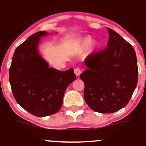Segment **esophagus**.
Returning <instances> with one entry per match:
<instances>
[{"mask_svg": "<svg viewBox=\"0 0 146 146\" xmlns=\"http://www.w3.org/2000/svg\"><path fill=\"white\" fill-rule=\"evenodd\" d=\"M74 73H75V74L77 75V76H80V75L81 74V69L79 68H75V69L74 70Z\"/></svg>", "mask_w": 146, "mask_h": 146, "instance_id": "obj_1", "label": "esophagus"}]
</instances>
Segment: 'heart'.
I'll use <instances>...</instances> for the list:
<instances>
[{"mask_svg":"<svg viewBox=\"0 0 146 146\" xmlns=\"http://www.w3.org/2000/svg\"><path fill=\"white\" fill-rule=\"evenodd\" d=\"M93 42V39L90 36H86L82 40L80 43V46L79 47L81 50H85L87 48H88L90 46V44ZM98 45V44H97Z\"/></svg>","mask_w":146,"mask_h":146,"instance_id":"b5f03b06","label":"heart"}]
</instances>
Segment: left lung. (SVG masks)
I'll use <instances>...</instances> for the list:
<instances>
[{"label":"left lung","mask_w":146,"mask_h":146,"mask_svg":"<svg viewBox=\"0 0 146 146\" xmlns=\"http://www.w3.org/2000/svg\"><path fill=\"white\" fill-rule=\"evenodd\" d=\"M105 49L84 60L87 69L80 75L84 97L92 110L100 113L118 111L127 105L138 82L136 53L119 33L107 28Z\"/></svg>","instance_id":"left-lung-1"}]
</instances>
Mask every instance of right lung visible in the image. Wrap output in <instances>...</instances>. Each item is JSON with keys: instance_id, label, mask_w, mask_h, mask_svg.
<instances>
[{"instance_id": "right-lung-1", "label": "right lung", "mask_w": 146, "mask_h": 146, "mask_svg": "<svg viewBox=\"0 0 146 146\" xmlns=\"http://www.w3.org/2000/svg\"><path fill=\"white\" fill-rule=\"evenodd\" d=\"M46 31L31 35L15 50L9 68V82L15 100L36 117L58 113L65 90L76 79L73 68L60 71L48 67L40 56L38 45Z\"/></svg>"}]
</instances>
